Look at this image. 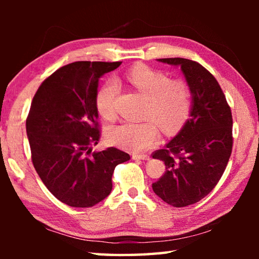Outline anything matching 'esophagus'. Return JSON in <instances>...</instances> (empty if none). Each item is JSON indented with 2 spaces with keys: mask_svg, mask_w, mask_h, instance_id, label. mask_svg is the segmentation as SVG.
<instances>
[{
  "mask_svg": "<svg viewBox=\"0 0 259 259\" xmlns=\"http://www.w3.org/2000/svg\"><path fill=\"white\" fill-rule=\"evenodd\" d=\"M133 159L134 160H148L150 159V155H147V154H134L133 155Z\"/></svg>",
  "mask_w": 259,
  "mask_h": 259,
  "instance_id": "1",
  "label": "esophagus"
}]
</instances>
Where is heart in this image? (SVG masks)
I'll return each instance as SVG.
<instances>
[{
	"mask_svg": "<svg viewBox=\"0 0 259 259\" xmlns=\"http://www.w3.org/2000/svg\"><path fill=\"white\" fill-rule=\"evenodd\" d=\"M126 80L140 95L148 99L146 117L153 119L166 133L178 130L187 120L192 108V93L184 78H171L156 69L136 66L126 74ZM119 88L115 81H107L96 95V108L104 119L115 116V99ZM153 120L142 123L123 122L108 131V138L125 150H146L159 138V128Z\"/></svg>",
	"mask_w": 259,
	"mask_h": 259,
	"instance_id": "obj_1",
	"label": "heart"
}]
</instances>
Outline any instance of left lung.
I'll return each instance as SVG.
<instances>
[{
    "instance_id": "obj_1",
    "label": "left lung",
    "mask_w": 259,
    "mask_h": 259,
    "mask_svg": "<svg viewBox=\"0 0 259 259\" xmlns=\"http://www.w3.org/2000/svg\"><path fill=\"white\" fill-rule=\"evenodd\" d=\"M159 61L181 66L193 94L191 119L164 148L152 153L165 164L153 191L182 208L202 200L222 178L233 147V119L221 85L202 65L185 58Z\"/></svg>"
}]
</instances>
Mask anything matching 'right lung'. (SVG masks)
I'll return each mask as SVG.
<instances>
[{"instance_id": "right-lung-1", "label": "right lung", "mask_w": 259, "mask_h": 259, "mask_svg": "<svg viewBox=\"0 0 259 259\" xmlns=\"http://www.w3.org/2000/svg\"><path fill=\"white\" fill-rule=\"evenodd\" d=\"M122 61H75L41 83L26 119L35 170L54 196L89 208L112 191L115 166L130 160L115 147L93 152L100 139L96 108L98 81Z\"/></svg>"}]
</instances>
